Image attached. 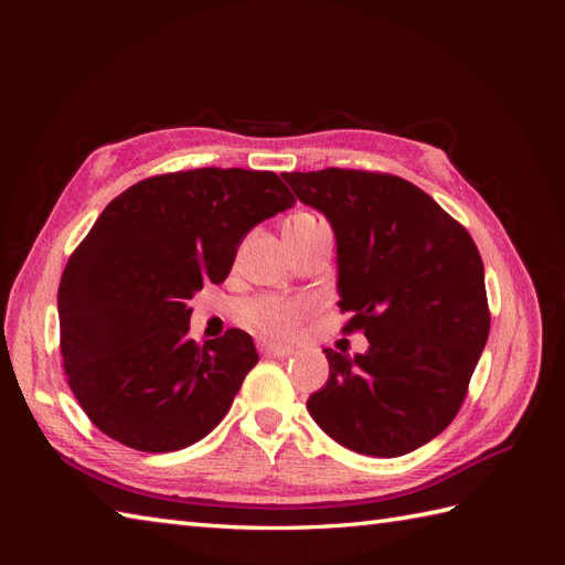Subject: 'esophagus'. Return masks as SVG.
I'll use <instances>...</instances> for the list:
<instances>
[{"mask_svg":"<svg viewBox=\"0 0 565 565\" xmlns=\"http://www.w3.org/2000/svg\"><path fill=\"white\" fill-rule=\"evenodd\" d=\"M256 349H259L264 355H278V358L292 355V349H289V347L273 344V341H266V339H259V341H256Z\"/></svg>","mask_w":565,"mask_h":565,"instance_id":"esophagus-1","label":"esophagus"}]
</instances>
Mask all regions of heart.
<instances>
[{
    "label": "heart",
    "mask_w": 565,
    "mask_h": 565,
    "mask_svg": "<svg viewBox=\"0 0 565 565\" xmlns=\"http://www.w3.org/2000/svg\"><path fill=\"white\" fill-rule=\"evenodd\" d=\"M318 216L309 212H299L287 221V228H301L316 224ZM313 303L309 299H282V297H262L245 303L243 320L256 332L268 337H289L295 334L301 320L309 316Z\"/></svg>",
    "instance_id": "obj_1"
}]
</instances>
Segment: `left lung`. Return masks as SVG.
I'll return each mask as SVG.
<instances>
[{
	"instance_id": "8db88e82",
	"label": "left lung",
	"mask_w": 565,
	"mask_h": 565,
	"mask_svg": "<svg viewBox=\"0 0 565 565\" xmlns=\"http://www.w3.org/2000/svg\"><path fill=\"white\" fill-rule=\"evenodd\" d=\"M337 235L341 332L330 380L306 403L320 429L370 457H401L457 417L490 332L483 262L469 231L401 177L328 167L282 174Z\"/></svg>"
}]
</instances>
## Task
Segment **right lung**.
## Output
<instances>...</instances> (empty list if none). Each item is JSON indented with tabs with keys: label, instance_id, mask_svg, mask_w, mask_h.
I'll return each instance as SVG.
<instances>
[{
	"label": "right lung",
	"instance_id": "1",
	"mask_svg": "<svg viewBox=\"0 0 565 565\" xmlns=\"http://www.w3.org/2000/svg\"><path fill=\"white\" fill-rule=\"evenodd\" d=\"M297 200L273 172L202 167L143 179L100 212L58 285L61 355L96 429L141 452L193 446L259 363L243 330L200 347L193 299L243 237Z\"/></svg>",
	"mask_w": 565,
	"mask_h": 565
}]
</instances>
